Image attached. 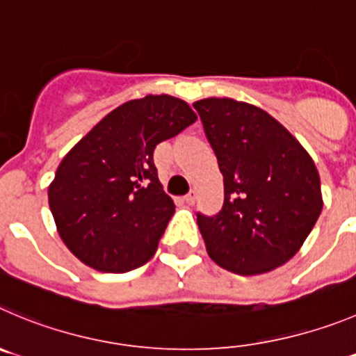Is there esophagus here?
I'll return each instance as SVG.
<instances>
[{"label": "esophagus", "mask_w": 356, "mask_h": 356, "mask_svg": "<svg viewBox=\"0 0 356 356\" xmlns=\"http://www.w3.org/2000/svg\"><path fill=\"white\" fill-rule=\"evenodd\" d=\"M195 200H197V191H193V189H191V191H189V193L184 197V202L188 205H193Z\"/></svg>", "instance_id": "esophagus-1"}]
</instances>
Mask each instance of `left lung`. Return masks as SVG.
Here are the masks:
<instances>
[{
    "label": "left lung",
    "instance_id": "1",
    "mask_svg": "<svg viewBox=\"0 0 356 356\" xmlns=\"http://www.w3.org/2000/svg\"><path fill=\"white\" fill-rule=\"evenodd\" d=\"M223 174L216 216L197 214L207 253L241 275L274 270L297 253L320 218L316 165L261 108L232 98L193 103Z\"/></svg>",
    "mask_w": 356,
    "mask_h": 356
}]
</instances>
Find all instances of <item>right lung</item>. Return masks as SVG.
Masks as SVG:
<instances>
[{
    "instance_id": "right-lung-1",
    "label": "right lung",
    "mask_w": 356,
    "mask_h": 356,
    "mask_svg": "<svg viewBox=\"0 0 356 356\" xmlns=\"http://www.w3.org/2000/svg\"><path fill=\"white\" fill-rule=\"evenodd\" d=\"M197 121L168 95L122 103L63 158L49 205L63 242L99 272H128L152 258L174 200L159 184L154 149Z\"/></svg>"
}]
</instances>
